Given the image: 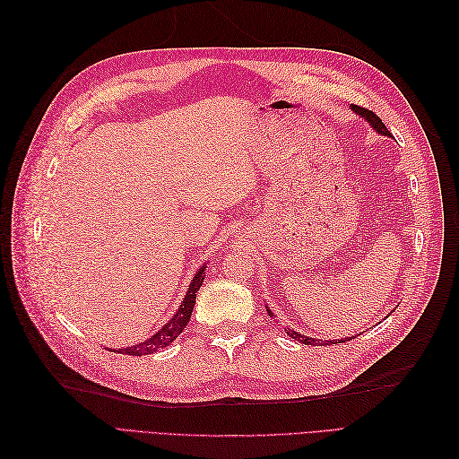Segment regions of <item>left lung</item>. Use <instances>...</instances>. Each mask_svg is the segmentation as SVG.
<instances>
[{
  "label": "left lung",
  "mask_w": 459,
  "mask_h": 459,
  "mask_svg": "<svg viewBox=\"0 0 459 459\" xmlns=\"http://www.w3.org/2000/svg\"><path fill=\"white\" fill-rule=\"evenodd\" d=\"M356 115H359L362 118H366L369 124H371V128L373 130H377V134H381V135H391V132L386 130V126L383 124V120L373 113V110H368V108H364V107H359V105H352L351 107ZM268 310V314L270 316H273L272 314V310L270 308H266ZM287 331V335L290 337V339H295V341H299V342H302V344H314V346H325V344H337V341L339 339H335V341H319V339H312V337H307V335H300L299 331H290V329H285ZM349 339V337H346ZM344 339V341H346ZM342 339L339 341V342H344ZM351 341V339H349Z\"/></svg>",
  "instance_id": "obj_1"
}]
</instances>
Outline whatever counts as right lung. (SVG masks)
Segmentation results:
<instances>
[{
    "label": "right lung",
    "mask_w": 459,
    "mask_h": 459,
    "mask_svg": "<svg viewBox=\"0 0 459 459\" xmlns=\"http://www.w3.org/2000/svg\"><path fill=\"white\" fill-rule=\"evenodd\" d=\"M204 264L199 268V272L195 273V277H193L189 287H187V293H186V299L182 300V304H179L178 312L174 314V317L170 319L169 324H166L162 329H159V333H155L151 339L143 341V342H137L134 346H128V349H120L118 354H128V356H145V354H152L157 352L160 349H166L170 342L176 341V337L179 335V333L184 331V327L187 325L189 317H191V312H193V307H195V299H197V290L201 289L203 285V280H204ZM110 352H113V349H110Z\"/></svg>",
    "instance_id": "1"
}]
</instances>
